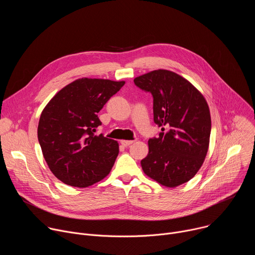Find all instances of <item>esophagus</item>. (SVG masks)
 Instances as JSON below:
<instances>
[{
  "label": "esophagus",
  "mask_w": 255,
  "mask_h": 255,
  "mask_svg": "<svg viewBox=\"0 0 255 255\" xmlns=\"http://www.w3.org/2000/svg\"><path fill=\"white\" fill-rule=\"evenodd\" d=\"M133 142H134L133 140H121V141H120V143L123 145V146H125V147L129 146V145H131Z\"/></svg>",
  "instance_id": "34e87169"
}]
</instances>
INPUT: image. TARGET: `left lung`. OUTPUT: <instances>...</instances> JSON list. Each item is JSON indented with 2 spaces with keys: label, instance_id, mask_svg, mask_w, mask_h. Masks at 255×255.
Segmentation results:
<instances>
[{
  "label": "left lung",
  "instance_id": "obj_1",
  "mask_svg": "<svg viewBox=\"0 0 255 255\" xmlns=\"http://www.w3.org/2000/svg\"><path fill=\"white\" fill-rule=\"evenodd\" d=\"M134 84L151 93L154 123L161 127L159 136L148 140V154L141 160L144 173L167 188L187 183L209 149L211 115L206 99L188 80L166 69L137 77Z\"/></svg>",
  "mask_w": 255,
  "mask_h": 255
}]
</instances>
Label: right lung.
<instances>
[{
  "label": "right lung",
  "instance_id": "add662e5",
  "mask_svg": "<svg viewBox=\"0 0 255 255\" xmlns=\"http://www.w3.org/2000/svg\"><path fill=\"white\" fill-rule=\"evenodd\" d=\"M125 82L83 78L62 88L40 115L37 135L51 172L65 185L87 188L110 173L116 140L95 135L98 113Z\"/></svg>",
  "mask_w": 255,
  "mask_h": 255
}]
</instances>
